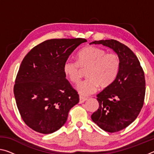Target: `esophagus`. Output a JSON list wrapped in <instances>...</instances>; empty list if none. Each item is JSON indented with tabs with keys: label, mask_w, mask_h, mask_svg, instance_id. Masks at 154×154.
Listing matches in <instances>:
<instances>
[{
	"label": "esophagus",
	"mask_w": 154,
	"mask_h": 154,
	"mask_svg": "<svg viewBox=\"0 0 154 154\" xmlns=\"http://www.w3.org/2000/svg\"><path fill=\"white\" fill-rule=\"evenodd\" d=\"M86 100H87V98H83V97H82V96H79V104L84 103Z\"/></svg>",
	"instance_id": "esophagus-1"
}]
</instances>
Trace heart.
<instances>
[{
  "label": "heart",
  "mask_w": 154,
  "mask_h": 154,
  "mask_svg": "<svg viewBox=\"0 0 154 154\" xmlns=\"http://www.w3.org/2000/svg\"><path fill=\"white\" fill-rule=\"evenodd\" d=\"M88 68L86 79L78 83L76 90L81 96H88L94 93L98 87L105 88L116 79L120 68V60L115 54L97 47L89 46L82 49L77 55V62L65 61L63 71L70 82L76 83L80 78L79 68Z\"/></svg>",
  "instance_id": "1"
}]
</instances>
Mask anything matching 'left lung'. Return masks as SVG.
<instances>
[{"mask_svg":"<svg viewBox=\"0 0 154 154\" xmlns=\"http://www.w3.org/2000/svg\"><path fill=\"white\" fill-rule=\"evenodd\" d=\"M108 47L120 60V68L111 85L97 95L99 108L91 118L105 131L118 132L132 123L143 107L145 94L144 72L130 48L116 40L95 41L90 43Z\"/></svg>","mask_w":154,"mask_h":154,"instance_id":"8db88e82","label":"left lung"}]
</instances>
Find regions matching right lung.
Wrapping results in <instances>:
<instances>
[{"label": "right lung", "instance_id": "1", "mask_svg": "<svg viewBox=\"0 0 154 154\" xmlns=\"http://www.w3.org/2000/svg\"><path fill=\"white\" fill-rule=\"evenodd\" d=\"M85 38H54L35 46L21 63L14 85L16 104L24 122L42 134L66 123L79 103V94L66 79L63 65Z\"/></svg>", "mask_w": 154, "mask_h": 154}]
</instances>
